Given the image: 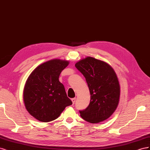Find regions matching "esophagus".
<instances>
[{"label": "esophagus", "instance_id": "obj_1", "mask_svg": "<svg viewBox=\"0 0 150 150\" xmlns=\"http://www.w3.org/2000/svg\"><path fill=\"white\" fill-rule=\"evenodd\" d=\"M71 101H72V103H73V104H74V103H75V101H76V98H72V99H71Z\"/></svg>", "mask_w": 150, "mask_h": 150}]
</instances>
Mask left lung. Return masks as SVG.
Masks as SVG:
<instances>
[{"label":"left lung","mask_w":150,"mask_h":150,"mask_svg":"<svg viewBox=\"0 0 150 150\" xmlns=\"http://www.w3.org/2000/svg\"><path fill=\"white\" fill-rule=\"evenodd\" d=\"M76 67L86 78L91 100L81 116L91 123L109 118L115 111L120 97V86L114 69L108 63L87 57L76 63Z\"/></svg>","instance_id":"1"}]
</instances>
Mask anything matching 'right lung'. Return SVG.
<instances>
[{
    "label": "right lung",
    "instance_id": "1",
    "mask_svg": "<svg viewBox=\"0 0 150 150\" xmlns=\"http://www.w3.org/2000/svg\"><path fill=\"white\" fill-rule=\"evenodd\" d=\"M69 61L55 59L38 66L31 72L24 86L23 99L26 110L35 119L49 122L60 116L72 104L59 77Z\"/></svg>",
    "mask_w": 150,
    "mask_h": 150
}]
</instances>
